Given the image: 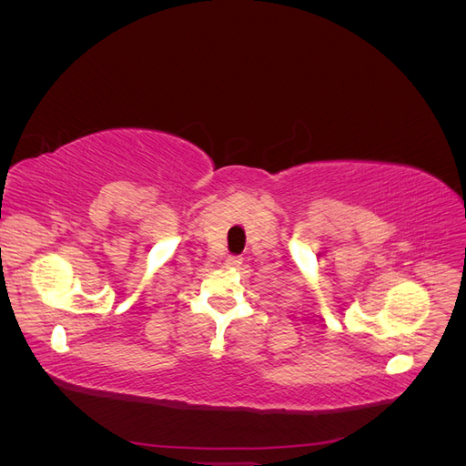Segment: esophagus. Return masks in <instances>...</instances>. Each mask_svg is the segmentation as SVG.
<instances>
[{"label": "esophagus", "mask_w": 466, "mask_h": 466, "mask_svg": "<svg viewBox=\"0 0 466 466\" xmlns=\"http://www.w3.org/2000/svg\"><path fill=\"white\" fill-rule=\"evenodd\" d=\"M241 264H243L241 257H228V260H225V266L228 268H238Z\"/></svg>", "instance_id": "34e87169"}]
</instances>
